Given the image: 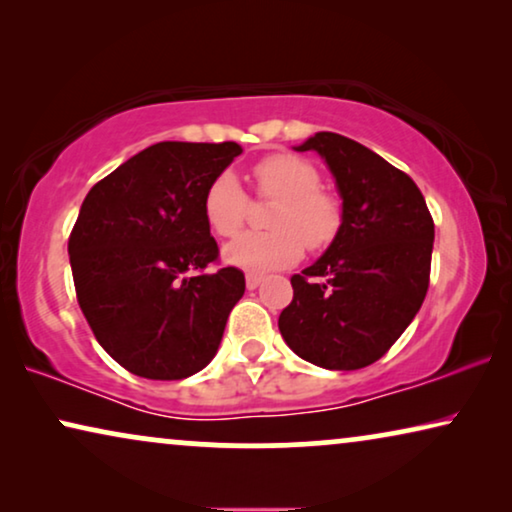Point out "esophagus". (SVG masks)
Listing matches in <instances>:
<instances>
[{
  "label": "esophagus",
  "instance_id": "34e87169",
  "mask_svg": "<svg viewBox=\"0 0 512 512\" xmlns=\"http://www.w3.org/2000/svg\"><path fill=\"white\" fill-rule=\"evenodd\" d=\"M261 282H263L261 275H254V272H249V275H247V289H249V291H254L256 286L261 284Z\"/></svg>",
  "mask_w": 512,
  "mask_h": 512
}]
</instances>
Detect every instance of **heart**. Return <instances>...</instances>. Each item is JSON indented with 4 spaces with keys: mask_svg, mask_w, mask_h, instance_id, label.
<instances>
[{
    "mask_svg": "<svg viewBox=\"0 0 512 512\" xmlns=\"http://www.w3.org/2000/svg\"><path fill=\"white\" fill-rule=\"evenodd\" d=\"M258 198L277 200L268 216L272 230L244 233L223 251L226 261L249 272H268L293 265L303 249L321 251L342 226V202L321 188V174L310 160L296 153H270L254 165ZM249 214V198L230 172H223L205 193V219L221 237L242 230Z\"/></svg>",
    "mask_w": 512,
    "mask_h": 512,
    "instance_id": "heart-1",
    "label": "heart"
}]
</instances>
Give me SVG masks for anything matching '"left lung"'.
Listing matches in <instances>:
<instances>
[{
  "label": "left lung",
  "mask_w": 512,
  "mask_h": 512,
  "mask_svg": "<svg viewBox=\"0 0 512 512\" xmlns=\"http://www.w3.org/2000/svg\"><path fill=\"white\" fill-rule=\"evenodd\" d=\"M317 151L342 195V226L317 263L291 277L279 331L300 359L328 370L366 368L389 352L422 307L433 219L408 174L354 139L317 132Z\"/></svg>",
  "instance_id": "1"
}]
</instances>
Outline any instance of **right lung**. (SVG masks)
I'll return each mask as SVG.
<instances>
[{
  "instance_id": "add662e5",
  "label": "right lung",
  "mask_w": 512,
  "mask_h": 512,
  "mask_svg": "<svg viewBox=\"0 0 512 512\" xmlns=\"http://www.w3.org/2000/svg\"><path fill=\"white\" fill-rule=\"evenodd\" d=\"M240 153L235 142H158L83 200L67 244L76 300L132 375L184 380L219 349L244 275L233 265L205 272L219 265L205 193Z\"/></svg>"
}]
</instances>
